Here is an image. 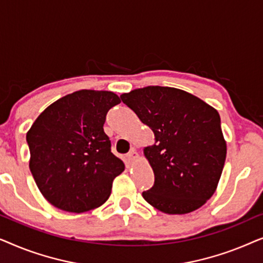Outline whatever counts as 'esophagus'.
Here are the masks:
<instances>
[{
	"mask_svg": "<svg viewBox=\"0 0 263 263\" xmlns=\"http://www.w3.org/2000/svg\"><path fill=\"white\" fill-rule=\"evenodd\" d=\"M127 158H128L129 161H135V160H138L139 158H140V154L136 152L135 149H132V152H129Z\"/></svg>",
	"mask_w": 263,
	"mask_h": 263,
	"instance_id": "1",
	"label": "esophagus"
}]
</instances>
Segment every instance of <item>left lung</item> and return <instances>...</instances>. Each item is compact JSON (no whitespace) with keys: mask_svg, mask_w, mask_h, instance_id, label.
<instances>
[{"mask_svg":"<svg viewBox=\"0 0 263 263\" xmlns=\"http://www.w3.org/2000/svg\"><path fill=\"white\" fill-rule=\"evenodd\" d=\"M121 98L154 133L143 154L156 181L143 199L166 214L203 206L217 190L226 159L218 111L192 93L163 86L133 89Z\"/></svg>","mask_w":263,"mask_h":263,"instance_id":"obj_1","label":"left lung"}]
</instances>
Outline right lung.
Returning a JSON list of instances; mask_svg holds the SVG:
<instances>
[{
    "label": "right lung",
    "mask_w": 263,
    "mask_h": 263,
    "mask_svg": "<svg viewBox=\"0 0 263 263\" xmlns=\"http://www.w3.org/2000/svg\"><path fill=\"white\" fill-rule=\"evenodd\" d=\"M120 103L114 92L81 89L53 102L31 125L30 170L52 206L82 213L109 199L124 163L111 152L103 125L107 111Z\"/></svg>",
    "instance_id": "obj_1"
}]
</instances>
